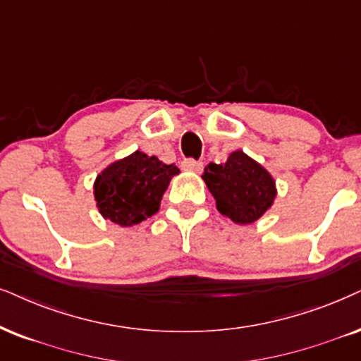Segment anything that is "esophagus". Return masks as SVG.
Returning <instances> with one entry per match:
<instances>
[{"label":"esophagus","instance_id":"34e87169","mask_svg":"<svg viewBox=\"0 0 361 361\" xmlns=\"http://www.w3.org/2000/svg\"><path fill=\"white\" fill-rule=\"evenodd\" d=\"M181 168L186 171H195V173H200L203 170V163L202 161H196L193 158H186L183 159V163H181Z\"/></svg>","mask_w":361,"mask_h":361}]
</instances>
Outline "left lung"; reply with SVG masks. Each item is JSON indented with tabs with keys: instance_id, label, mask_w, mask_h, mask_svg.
<instances>
[{
	"instance_id": "1",
	"label": "left lung",
	"mask_w": 361,
	"mask_h": 361,
	"mask_svg": "<svg viewBox=\"0 0 361 361\" xmlns=\"http://www.w3.org/2000/svg\"><path fill=\"white\" fill-rule=\"evenodd\" d=\"M203 180L216 200L218 212L240 225L263 216L276 196L270 173L243 152H233L226 163H208Z\"/></svg>"
}]
</instances>
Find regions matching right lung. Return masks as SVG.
<instances>
[{
    "mask_svg": "<svg viewBox=\"0 0 361 361\" xmlns=\"http://www.w3.org/2000/svg\"><path fill=\"white\" fill-rule=\"evenodd\" d=\"M178 173L175 165L143 152L115 161L94 181L99 213L120 226L138 225L158 212L171 176Z\"/></svg>",
    "mask_w": 361,
    "mask_h": 361,
    "instance_id": "right-lung-1",
    "label": "right lung"
}]
</instances>
